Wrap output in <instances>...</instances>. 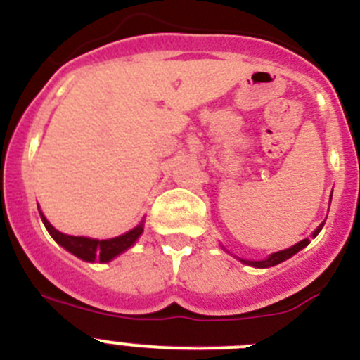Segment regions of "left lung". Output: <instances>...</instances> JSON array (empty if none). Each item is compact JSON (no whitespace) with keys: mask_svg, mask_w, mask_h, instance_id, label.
I'll list each match as a JSON object with an SVG mask.
<instances>
[{"mask_svg":"<svg viewBox=\"0 0 360 360\" xmlns=\"http://www.w3.org/2000/svg\"><path fill=\"white\" fill-rule=\"evenodd\" d=\"M321 229H323V225H319L318 229H316V232L312 233V237L318 236L319 230H321ZM309 243H311V240H309V239H303V240H300L298 245L291 246V248L282 250V252L273 253V255H271V257H268V259H266V260H243V262H245V264H250V266H255V268H271V266H276V264L283 262V260H288L289 257L295 255V253H298L300 250L305 248V246H307Z\"/></svg>","mask_w":360,"mask_h":360,"instance_id":"8db88e82","label":"left lung"}]
</instances>
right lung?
Wrapping results in <instances>:
<instances>
[{"mask_svg": "<svg viewBox=\"0 0 360 360\" xmlns=\"http://www.w3.org/2000/svg\"><path fill=\"white\" fill-rule=\"evenodd\" d=\"M41 212V210H39ZM41 219L44 223L46 230L49 232V236L57 240L58 245L64 246L68 252H71L72 255L80 257V259L89 260V262H94V260H100V262H108L110 259H114L115 255H120L121 252L130 248L134 245L137 237L143 233V225L135 226L134 230L127 232L124 236L114 237V239L107 240H98V239H89V237H77V236H65V233L58 232L57 229H53L49 225V221L46 219L41 214Z\"/></svg>", "mask_w": 360, "mask_h": 360, "instance_id": "obj_1", "label": "right lung"}]
</instances>
